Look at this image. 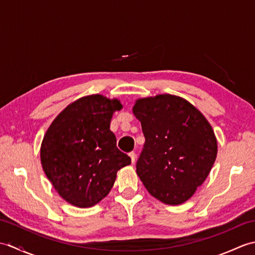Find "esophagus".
Here are the masks:
<instances>
[{
	"label": "esophagus",
	"instance_id": "1",
	"mask_svg": "<svg viewBox=\"0 0 255 255\" xmlns=\"http://www.w3.org/2000/svg\"><path fill=\"white\" fill-rule=\"evenodd\" d=\"M129 156H130V159H131V163L133 164V163H134V161H136V153H134V152H130V153H129Z\"/></svg>",
	"mask_w": 255,
	"mask_h": 255
}]
</instances>
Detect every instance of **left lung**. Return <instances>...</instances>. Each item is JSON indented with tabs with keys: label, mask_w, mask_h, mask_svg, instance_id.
<instances>
[{
	"label": "left lung",
	"mask_w": 255,
	"mask_h": 255,
	"mask_svg": "<svg viewBox=\"0 0 255 255\" xmlns=\"http://www.w3.org/2000/svg\"><path fill=\"white\" fill-rule=\"evenodd\" d=\"M145 142L137 174L147 191L166 205H181L207 178L217 156L213 127L180 96L139 99L132 107Z\"/></svg>",
	"instance_id": "obj_1"
}]
</instances>
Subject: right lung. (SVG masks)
<instances>
[{"instance_id": "obj_1", "label": "right lung", "mask_w": 255, "mask_h": 255, "mask_svg": "<svg viewBox=\"0 0 255 255\" xmlns=\"http://www.w3.org/2000/svg\"><path fill=\"white\" fill-rule=\"evenodd\" d=\"M122 108L117 99L88 95L68 105L47 129L40 147L42 169L57 193L75 207L100 203L117 171L130 164L110 129L113 114Z\"/></svg>"}]
</instances>
